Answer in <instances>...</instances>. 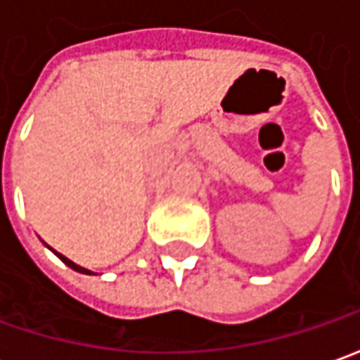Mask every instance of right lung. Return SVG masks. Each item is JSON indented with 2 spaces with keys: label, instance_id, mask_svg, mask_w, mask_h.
I'll return each instance as SVG.
<instances>
[{
  "label": "right lung",
  "instance_id": "add662e5",
  "mask_svg": "<svg viewBox=\"0 0 360 360\" xmlns=\"http://www.w3.org/2000/svg\"><path fill=\"white\" fill-rule=\"evenodd\" d=\"M57 257H59V259H61V261H63V263H65V265L71 266V269H73V271H79V273H85V275H91V271H87V269H83V266L75 265V263H73V261H69L68 257H63V255H61V253H57Z\"/></svg>",
  "mask_w": 360,
  "mask_h": 360
}]
</instances>
